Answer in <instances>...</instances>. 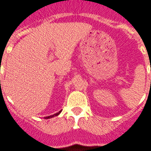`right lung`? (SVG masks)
I'll return each mask as SVG.
<instances>
[{"label": "right lung", "instance_id": "right-lung-1", "mask_svg": "<svg viewBox=\"0 0 151 151\" xmlns=\"http://www.w3.org/2000/svg\"><path fill=\"white\" fill-rule=\"evenodd\" d=\"M61 112H62V110H60V111L58 112V113H56L55 114H53V115L52 116H46V117H44V118L45 119H50V118H52V117H54V116H56L59 115V113H60Z\"/></svg>", "mask_w": 151, "mask_h": 151}]
</instances>
